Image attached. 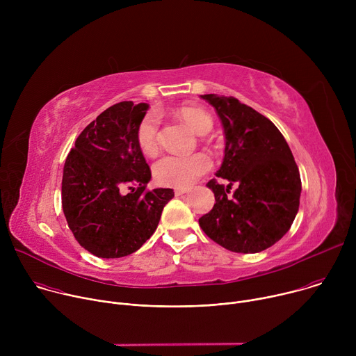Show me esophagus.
<instances>
[{
    "label": "esophagus",
    "mask_w": 356,
    "mask_h": 356,
    "mask_svg": "<svg viewBox=\"0 0 356 356\" xmlns=\"http://www.w3.org/2000/svg\"><path fill=\"white\" fill-rule=\"evenodd\" d=\"M187 191H188V188H186V187L175 188V194H176V195H181V194H184V193H187Z\"/></svg>",
    "instance_id": "34e87169"
}]
</instances>
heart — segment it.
<instances>
[{
    "instance_id": "heart-1",
    "label": "heart",
    "mask_w": 356,
    "mask_h": 356,
    "mask_svg": "<svg viewBox=\"0 0 356 356\" xmlns=\"http://www.w3.org/2000/svg\"><path fill=\"white\" fill-rule=\"evenodd\" d=\"M179 117L198 135L207 134L213 127L211 115L200 107L184 106L177 110ZM136 143L145 155H154L159 146V117L147 113L136 128ZM211 169V159L206 154L165 155L154 165L155 180L162 186L187 187Z\"/></svg>"
}]
</instances>
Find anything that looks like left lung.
Instances as JSON below:
<instances>
[{"mask_svg": "<svg viewBox=\"0 0 356 356\" xmlns=\"http://www.w3.org/2000/svg\"><path fill=\"white\" fill-rule=\"evenodd\" d=\"M224 127V161L207 183L216 195L210 213L198 220L214 242L238 253H257L275 245L290 229L300 204L301 180L291 150L265 115L235 97L201 95ZM232 184L237 190L228 197Z\"/></svg>", "mask_w": 356, "mask_h": 356, "instance_id": "8db88e82", "label": "left lung"}]
</instances>
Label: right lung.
Instances as JSON below:
<instances>
[{"mask_svg":"<svg viewBox=\"0 0 356 356\" xmlns=\"http://www.w3.org/2000/svg\"><path fill=\"white\" fill-rule=\"evenodd\" d=\"M149 106L122 101L76 139L62 180V207L77 242L98 258L138 250L158 228L172 188L146 190L150 169L136 143Z\"/></svg>","mask_w":356,"mask_h":356,"instance_id":"right-lung-1","label":"right lung"}]
</instances>
